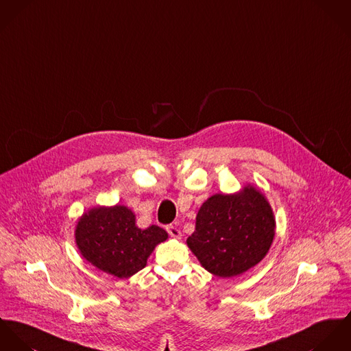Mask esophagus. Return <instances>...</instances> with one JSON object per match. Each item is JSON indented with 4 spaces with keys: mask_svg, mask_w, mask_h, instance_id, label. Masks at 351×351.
Returning <instances> with one entry per match:
<instances>
[{
    "mask_svg": "<svg viewBox=\"0 0 351 351\" xmlns=\"http://www.w3.org/2000/svg\"><path fill=\"white\" fill-rule=\"evenodd\" d=\"M167 232L168 234L171 235V237H173V238H180V230L176 228V226H173V225H169V226H167Z\"/></svg>",
    "mask_w": 351,
    "mask_h": 351,
    "instance_id": "esophagus-1",
    "label": "esophagus"
}]
</instances>
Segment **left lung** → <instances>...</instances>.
Returning <instances> with one entry per match:
<instances>
[{"instance_id":"8db88e82","label":"left lung","mask_w":351,"mask_h":351,"mask_svg":"<svg viewBox=\"0 0 351 351\" xmlns=\"http://www.w3.org/2000/svg\"><path fill=\"white\" fill-rule=\"evenodd\" d=\"M274 237L272 208L254 187L208 197L187 238L202 267L218 277H234L258 264Z\"/></svg>"}]
</instances>
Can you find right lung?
<instances>
[{"mask_svg":"<svg viewBox=\"0 0 351 351\" xmlns=\"http://www.w3.org/2000/svg\"><path fill=\"white\" fill-rule=\"evenodd\" d=\"M82 256L94 267L119 278L130 277L147 265L149 254L168 234L152 225L141 230L134 214L123 207H97L84 214L75 230Z\"/></svg>","mask_w":351,"mask_h":351,"instance_id":"obj_1","label":"right lung"}]
</instances>
